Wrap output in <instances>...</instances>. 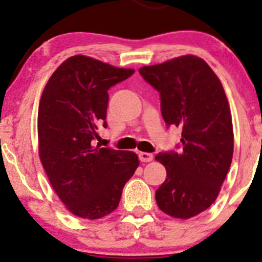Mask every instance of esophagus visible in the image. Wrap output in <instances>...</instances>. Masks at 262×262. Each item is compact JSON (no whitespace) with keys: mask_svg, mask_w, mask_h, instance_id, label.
<instances>
[{"mask_svg":"<svg viewBox=\"0 0 262 262\" xmlns=\"http://www.w3.org/2000/svg\"><path fill=\"white\" fill-rule=\"evenodd\" d=\"M152 154H150V152H139V160L143 161V162H149L152 160Z\"/></svg>","mask_w":262,"mask_h":262,"instance_id":"esophagus-1","label":"esophagus"}]
</instances>
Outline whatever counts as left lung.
<instances>
[{
	"instance_id": "1",
	"label": "left lung",
	"mask_w": 262,
	"mask_h": 262,
	"mask_svg": "<svg viewBox=\"0 0 262 262\" xmlns=\"http://www.w3.org/2000/svg\"><path fill=\"white\" fill-rule=\"evenodd\" d=\"M139 74L160 93L167 127L182 129L179 151L155 156L166 169V180L155 192L156 203L173 218L194 217L218 197L233 159V123L223 86L208 64L194 55L144 66Z\"/></svg>"
}]
</instances>
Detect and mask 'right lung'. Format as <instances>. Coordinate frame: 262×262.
<instances>
[{
    "instance_id": "add662e5",
    "label": "right lung",
    "mask_w": 262,
    "mask_h": 262,
    "mask_svg": "<svg viewBox=\"0 0 262 262\" xmlns=\"http://www.w3.org/2000/svg\"><path fill=\"white\" fill-rule=\"evenodd\" d=\"M133 74V69L75 55L54 71L41 95L39 156L54 191L77 217L100 219L112 213L139 166L134 152L93 141L100 125L107 128L108 90Z\"/></svg>"
}]
</instances>
